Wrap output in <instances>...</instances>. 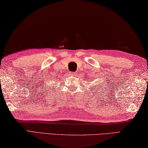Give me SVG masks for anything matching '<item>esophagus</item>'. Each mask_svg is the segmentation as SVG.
Listing matches in <instances>:
<instances>
[{"label":"esophagus","instance_id":"esophagus-1","mask_svg":"<svg viewBox=\"0 0 148 148\" xmlns=\"http://www.w3.org/2000/svg\"><path fill=\"white\" fill-rule=\"evenodd\" d=\"M69 74L71 75V76H74L75 73H74V72H69Z\"/></svg>","mask_w":148,"mask_h":148}]
</instances>
